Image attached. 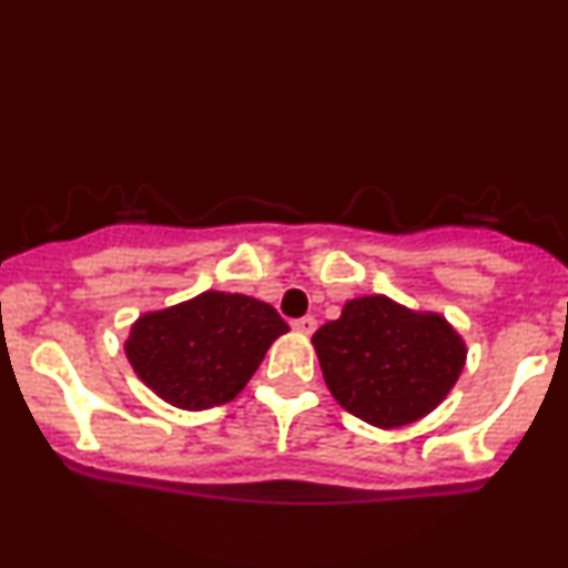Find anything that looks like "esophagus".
I'll return each mask as SVG.
<instances>
[{
    "mask_svg": "<svg viewBox=\"0 0 568 568\" xmlns=\"http://www.w3.org/2000/svg\"><path fill=\"white\" fill-rule=\"evenodd\" d=\"M315 326H318V323H315L313 315H302V318L292 321V328L297 331V334H313Z\"/></svg>",
    "mask_w": 568,
    "mask_h": 568,
    "instance_id": "esophagus-1",
    "label": "esophagus"
}]
</instances>
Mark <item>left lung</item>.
<instances>
[{
  "label": "left lung",
  "instance_id": "8db88e82",
  "mask_svg": "<svg viewBox=\"0 0 568 568\" xmlns=\"http://www.w3.org/2000/svg\"><path fill=\"white\" fill-rule=\"evenodd\" d=\"M313 347L334 399L375 428H402L436 409L467 357L446 318L383 294L349 300L315 331Z\"/></svg>",
  "mask_w": 568,
  "mask_h": 568
}]
</instances>
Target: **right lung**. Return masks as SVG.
Listing matches in <instances>:
<instances>
[{"label":"right lung","mask_w":568,"mask_h":568,"mask_svg":"<svg viewBox=\"0 0 568 568\" xmlns=\"http://www.w3.org/2000/svg\"><path fill=\"white\" fill-rule=\"evenodd\" d=\"M286 331L290 326L268 302L203 292L140 315L124 352L153 394L180 409L201 412L232 402Z\"/></svg>","instance_id":"1"}]
</instances>
